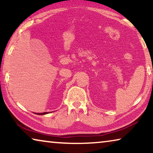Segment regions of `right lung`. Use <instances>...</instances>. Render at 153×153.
<instances>
[{
  "instance_id": "obj_1",
  "label": "right lung",
  "mask_w": 153,
  "mask_h": 153,
  "mask_svg": "<svg viewBox=\"0 0 153 153\" xmlns=\"http://www.w3.org/2000/svg\"><path fill=\"white\" fill-rule=\"evenodd\" d=\"M47 112H45V113H37V115H45V114H47Z\"/></svg>"
}]
</instances>
